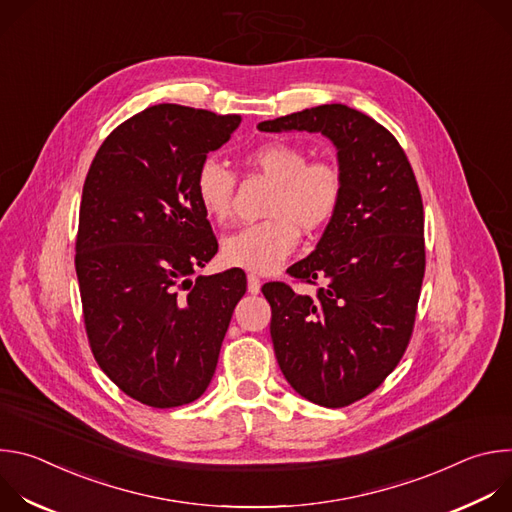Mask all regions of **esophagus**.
Masks as SVG:
<instances>
[{
  "instance_id": "1",
  "label": "esophagus",
  "mask_w": 512,
  "mask_h": 512,
  "mask_svg": "<svg viewBox=\"0 0 512 512\" xmlns=\"http://www.w3.org/2000/svg\"><path fill=\"white\" fill-rule=\"evenodd\" d=\"M247 289H249V294H259V291H261V279L257 275L249 273L247 275Z\"/></svg>"
}]
</instances>
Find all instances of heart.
I'll use <instances>...</instances> for the list:
<instances>
[{
	"mask_svg": "<svg viewBox=\"0 0 512 512\" xmlns=\"http://www.w3.org/2000/svg\"><path fill=\"white\" fill-rule=\"evenodd\" d=\"M251 172L271 182L265 221L247 225L223 239L221 257L233 267L255 273L275 271L296 249L300 231L316 233L336 214L342 200V174L328 160H308L294 141H265L247 152ZM194 190L202 210L223 223L233 214L237 190L235 172L218 158L200 162Z\"/></svg>",
	"mask_w": 512,
	"mask_h": 512,
	"instance_id": "obj_1",
	"label": "heart"
}]
</instances>
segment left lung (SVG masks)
Listing matches in <instances>:
<instances>
[{
  "label": "left lung",
  "instance_id": "left-lung-1",
  "mask_svg": "<svg viewBox=\"0 0 512 512\" xmlns=\"http://www.w3.org/2000/svg\"><path fill=\"white\" fill-rule=\"evenodd\" d=\"M257 127L322 133L338 150L340 206L316 251L287 269L322 285L316 296H300L273 281L263 296L287 383L316 405L346 407L393 373L411 340L425 273L421 192L395 135L346 105H320Z\"/></svg>",
  "mask_w": 512,
  "mask_h": 512
}]
</instances>
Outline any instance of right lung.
<instances>
[{
	"label": "right lung",
	"mask_w": 512,
	"mask_h": 512,
	"mask_svg": "<svg viewBox=\"0 0 512 512\" xmlns=\"http://www.w3.org/2000/svg\"><path fill=\"white\" fill-rule=\"evenodd\" d=\"M239 115L162 103L117 125L89 168L75 267L87 338L103 373L156 409L208 387L247 291L229 269L190 279L216 249L194 178Z\"/></svg>",
	"instance_id": "add662e5"
}]
</instances>
